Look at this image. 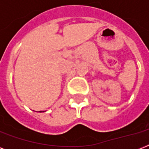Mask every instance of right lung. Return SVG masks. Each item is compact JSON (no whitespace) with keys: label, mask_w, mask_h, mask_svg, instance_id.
<instances>
[{"label":"right lung","mask_w":149,"mask_h":149,"mask_svg":"<svg viewBox=\"0 0 149 149\" xmlns=\"http://www.w3.org/2000/svg\"><path fill=\"white\" fill-rule=\"evenodd\" d=\"M39 112H44V111H39Z\"/></svg>","instance_id":"add662e5"}]
</instances>
